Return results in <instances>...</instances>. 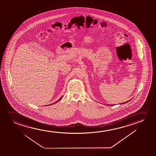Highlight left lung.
<instances>
[{"mask_svg": "<svg viewBox=\"0 0 156 156\" xmlns=\"http://www.w3.org/2000/svg\"><path fill=\"white\" fill-rule=\"evenodd\" d=\"M127 102H126L124 103H127ZM121 104H122V103H121Z\"/></svg>", "mask_w": 156, "mask_h": 156, "instance_id": "left-lung-1", "label": "left lung"}]
</instances>
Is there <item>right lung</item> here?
Segmentation results:
<instances>
[{
	"label": "right lung",
	"instance_id": "1",
	"mask_svg": "<svg viewBox=\"0 0 156 156\" xmlns=\"http://www.w3.org/2000/svg\"><path fill=\"white\" fill-rule=\"evenodd\" d=\"M62 97H63V96H62V97H61V98H60V99H59V100H58L57 101H56V102H55L54 103H53V104H54V103H55L58 102V101H60V100H61V98H62ZM53 104H52V105H53Z\"/></svg>",
	"mask_w": 156,
	"mask_h": 156
}]
</instances>
